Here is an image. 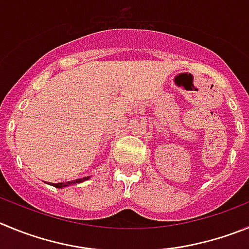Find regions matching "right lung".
Masks as SVG:
<instances>
[{"mask_svg": "<svg viewBox=\"0 0 249 249\" xmlns=\"http://www.w3.org/2000/svg\"><path fill=\"white\" fill-rule=\"evenodd\" d=\"M88 178H89V176H87V178H78V180H74V181H68V182H58V183H53V186H54V187H57V189H63V187H67V186H69V185H73V183L83 182V181L88 180Z\"/></svg>", "mask_w": 249, "mask_h": 249, "instance_id": "right-lung-1", "label": "right lung"}]
</instances>
